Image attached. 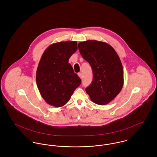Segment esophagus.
<instances>
[{"instance_id":"1","label":"esophagus","mask_w":157,"mask_h":157,"mask_svg":"<svg viewBox=\"0 0 157 157\" xmlns=\"http://www.w3.org/2000/svg\"><path fill=\"white\" fill-rule=\"evenodd\" d=\"M78 77L82 79V78H83V74L82 73V72H80V73H78Z\"/></svg>"}]
</instances>
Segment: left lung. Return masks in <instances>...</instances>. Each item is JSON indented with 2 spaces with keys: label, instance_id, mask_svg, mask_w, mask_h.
I'll use <instances>...</instances> for the list:
<instances>
[{
  "label": "left lung",
  "instance_id": "obj_1",
  "mask_svg": "<svg viewBox=\"0 0 157 157\" xmlns=\"http://www.w3.org/2000/svg\"><path fill=\"white\" fill-rule=\"evenodd\" d=\"M78 47L93 72V80L86 88V93L94 103L108 104L123 86V69L119 56L111 45L103 42L86 40L80 42Z\"/></svg>",
  "mask_w": 157,
  "mask_h": 157
}]
</instances>
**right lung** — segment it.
Segmentation results:
<instances>
[{
    "mask_svg": "<svg viewBox=\"0 0 157 157\" xmlns=\"http://www.w3.org/2000/svg\"><path fill=\"white\" fill-rule=\"evenodd\" d=\"M76 41L60 42L45 49L36 71V83L42 97L51 106H63L81 84L69 59L77 51Z\"/></svg>",
    "mask_w": 157,
    "mask_h": 157,
    "instance_id": "1",
    "label": "right lung"
}]
</instances>
